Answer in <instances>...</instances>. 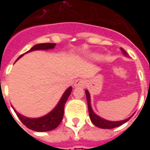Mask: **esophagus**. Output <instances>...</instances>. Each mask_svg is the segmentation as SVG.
I'll return each instance as SVG.
<instances>
[{
  "instance_id": "34e87169",
  "label": "esophagus",
  "mask_w": 150,
  "mask_h": 150,
  "mask_svg": "<svg viewBox=\"0 0 150 150\" xmlns=\"http://www.w3.org/2000/svg\"><path fill=\"white\" fill-rule=\"evenodd\" d=\"M86 86V81L83 79H78L75 82L74 87L75 88H83Z\"/></svg>"
}]
</instances>
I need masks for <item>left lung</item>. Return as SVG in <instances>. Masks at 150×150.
Segmentation results:
<instances>
[{
	"instance_id": "obj_1",
	"label": "left lung",
	"mask_w": 150,
	"mask_h": 150,
	"mask_svg": "<svg viewBox=\"0 0 150 150\" xmlns=\"http://www.w3.org/2000/svg\"><path fill=\"white\" fill-rule=\"evenodd\" d=\"M121 51H122L123 54L126 57H129V54H127L125 50L123 48H120ZM86 93V96H87V101H88V112H89V116H90V119H91V122L93 123V125H96L98 128H100V129H111L116 128V127H119V126L122 125L123 124L126 123L129 119L132 117V116H129V118H127L125 120H118V121H111V120H108L104 118H102L100 116H99L97 114H96L94 112V111L92 109L91 105V97H90V93L88 90L85 91Z\"/></svg>"
}]
</instances>
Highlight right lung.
Wrapping results in <instances>:
<instances>
[{
    "mask_svg": "<svg viewBox=\"0 0 150 150\" xmlns=\"http://www.w3.org/2000/svg\"><path fill=\"white\" fill-rule=\"evenodd\" d=\"M55 45V43H39L37 45H34L30 50H28L27 52H25V54L30 53L31 51H34V50H47L54 49ZM25 54L19 56L17 60H18L21 57H22ZM71 91L72 87H69L64 91L61 99L59 100V103L57 104L55 107L54 108V109H52V111H50L46 115L41 116V117H38V118L26 117V116H23V115L18 112L13 107V108L17 114V116H18V118L20 119V120L24 124V125L27 127L28 129L36 131V132L50 131V130L56 129L62 121L63 114H64L65 104L67 100V99H68L69 96L71 93Z\"/></svg>",
    "mask_w": 150,
    "mask_h": 150,
    "instance_id": "obj_1",
    "label": "right lung"
}]
</instances>
